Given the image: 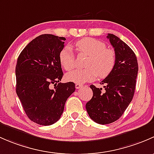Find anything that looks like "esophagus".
Listing matches in <instances>:
<instances>
[{"label": "esophagus", "instance_id": "esophagus-1", "mask_svg": "<svg viewBox=\"0 0 154 154\" xmlns=\"http://www.w3.org/2000/svg\"><path fill=\"white\" fill-rule=\"evenodd\" d=\"M84 85H82V84H75V88L76 89H80L82 88H83Z\"/></svg>", "mask_w": 154, "mask_h": 154}]
</instances>
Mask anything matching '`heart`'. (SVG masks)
<instances>
[{"label": "heart", "instance_id": "1", "mask_svg": "<svg viewBox=\"0 0 154 154\" xmlns=\"http://www.w3.org/2000/svg\"><path fill=\"white\" fill-rule=\"evenodd\" d=\"M79 54L88 56L85 63L87 68L75 69L66 75L68 82L83 84L94 80L99 76L101 79L107 77L113 70L116 64V55L112 49L106 48V44L93 38H84L75 44ZM59 62L66 71L75 66V56L71 47H65L59 53Z\"/></svg>", "mask_w": 154, "mask_h": 154}]
</instances>
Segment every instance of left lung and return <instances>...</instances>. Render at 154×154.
<instances>
[{
    "label": "left lung",
    "instance_id": "obj_1",
    "mask_svg": "<svg viewBox=\"0 0 154 154\" xmlns=\"http://www.w3.org/2000/svg\"><path fill=\"white\" fill-rule=\"evenodd\" d=\"M116 55V64L101 85L104 90L90 85L93 97L86 104L89 116L98 124L107 125L118 120L132 101L138 73L137 58L131 47L115 35L107 36Z\"/></svg>",
    "mask_w": 154,
    "mask_h": 154
}]
</instances>
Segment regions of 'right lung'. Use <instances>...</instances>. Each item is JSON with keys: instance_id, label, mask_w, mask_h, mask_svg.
Returning a JSON list of instances; mask_svg holds the SVG:
<instances>
[{"instance_id": "right-lung-1", "label": "right lung", "mask_w": 154, "mask_h": 154, "mask_svg": "<svg viewBox=\"0 0 154 154\" xmlns=\"http://www.w3.org/2000/svg\"><path fill=\"white\" fill-rule=\"evenodd\" d=\"M65 40L51 34L41 35L25 47L17 61V95L28 118L40 125L56 122L66 99L75 90L73 82L58 84L63 76L59 53Z\"/></svg>"}]
</instances>
